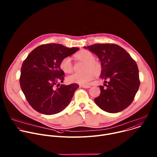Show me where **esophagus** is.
<instances>
[{
	"mask_svg": "<svg viewBox=\"0 0 157 157\" xmlns=\"http://www.w3.org/2000/svg\"><path fill=\"white\" fill-rule=\"evenodd\" d=\"M81 87H83V88H89L91 86L89 85H80L79 86Z\"/></svg>",
	"mask_w": 157,
	"mask_h": 157,
	"instance_id": "esophagus-1",
	"label": "esophagus"
}]
</instances>
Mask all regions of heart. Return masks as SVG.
<instances>
[{
  "label": "heart",
  "mask_w": 157,
  "mask_h": 157,
  "mask_svg": "<svg viewBox=\"0 0 157 157\" xmlns=\"http://www.w3.org/2000/svg\"><path fill=\"white\" fill-rule=\"evenodd\" d=\"M75 57L77 59L86 62L84 66V70H86V71L83 73H75L70 75L67 78V80L70 83L86 85L94 78V72L95 73L99 72L101 69L100 66L97 61L94 60V56L93 54L88 50H81L75 54ZM59 67L63 72L66 73H71L73 69L71 58L64 57L60 61Z\"/></svg>",
  "instance_id": "obj_1"
}]
</instances>
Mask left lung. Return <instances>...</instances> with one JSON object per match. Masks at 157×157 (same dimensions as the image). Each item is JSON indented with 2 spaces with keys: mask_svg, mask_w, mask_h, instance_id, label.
I'll list each match as a JSON object with an SVG mask.
<instances>
[{
  "mask_svg": "<svg viewBox=\"0 0 157 157\" xmlns=\"http://www.w3.org/2000/svg\"><path fill=\"white\" fill-rule=\"evenodd\" d=\"M96 55L101 61L100 78L105 79L101 94L94 99L103 110L116 113L128 107L140 86L136 62L121 47L113 43H96L84 47Z\"/></svg>",
  "mask_w": 157,
  "mask_h": 157,
  "instance_id": "obj_1",
  "label": "left lung"
}]
</instances>
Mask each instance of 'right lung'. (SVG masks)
Listing matches in <instances>:
<instances>
[{
    "instance_id": "obj_1",
    "label": "right lung",
    "mask_w": 157,
    "mask_h": 157,
    "mask_svg": "<svg viewBox=\"0 0 157 157\" xmlns=\"http://www.w3.org/2000/svg\"><path fill=\"white\" fill-rule=\"evenodd\" d=\"M79 50L61 44H41L30 53L22 63L20 84L27 101L38 113L52 115L63 110L70 103L79 85L60 84L64 73L60 61Z\"/></svg>"
}]
</instances>
